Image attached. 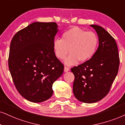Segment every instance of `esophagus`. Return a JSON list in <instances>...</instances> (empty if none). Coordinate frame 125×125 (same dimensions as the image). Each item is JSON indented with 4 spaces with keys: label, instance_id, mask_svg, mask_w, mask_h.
Masks as SVG:
<instances>
[{
    "label": "esophagus",
    "instance_id": "obj_1",
    "mask_svg": "<svg viewBox=\"0 0 125 125\" xmlns=\"http://www.w3.org/2000/svg\"><path fill=\"white\" fill-rule=\"evenodd\" d=\"M69 70H70V67H67V66H64V72H67Z\"/></svg>",
    "mask_w": 125,
    "mask_h": 125
}]
</instances>
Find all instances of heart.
<instances>
[{
  "label": "heart",
  "instance_id": "1",
  "mask_svg": "<svg viewBox=\"0 0 125 125\" xmlns=\"http://www.w3.org/2000/svg\"><path fill=\"white\" fill-rule=\"evenodd\" d=\"M98 44L99 39L94 31L73 27L63 32L61 39H55L53 47L59 59H64L69 52L70 53L64 61L66 64L70 66L78 61L83 63L89 61L95 53Z\"/></svg>",
  "mask_w": 125,
  "mask_h": 125
}]
</instances>
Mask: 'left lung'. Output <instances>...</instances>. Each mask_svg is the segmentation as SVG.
Instances as JSON below:
<instances>
[{
    "label": "left lung",
    "instance_id": "left-lung-1",
    "mask_svg": "<svg viewBox=\"0 0 125 125\" xmlns=\"http://www.w3.org/2000/svg\"><path fill=\"white\" fill-rule=\"evenodd\" d=\"M99 37V45L91 59L71 71L74 75L73 93L79 101L93 103L102 100L111 89L118 74L119 57L116 42L111 34L96 25H91Z\"/></svg>",
    "mask_w": 125,
    "mask_h": 125
}]
</instances>
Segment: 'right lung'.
Returning <instances> with one entry per match:
<instances>
[{
	"instance_id": "1",
	"label": "right lung",
	"mask_w": 125,
	"mask_h": 125,
	"mask_svg": "<svg viewBox=\"0 0 125 125\" xmlns=\"http://www.w3.org/2000/svg\"><path fill=\"white\" fill-rule=\"evenodd\" d=\"M57 28L55 22H33L11 42L8 62L12 81L21 95L31 102L50 99L53 83L63 72L53 47Z\"/></svg>"
}]
</instances>
